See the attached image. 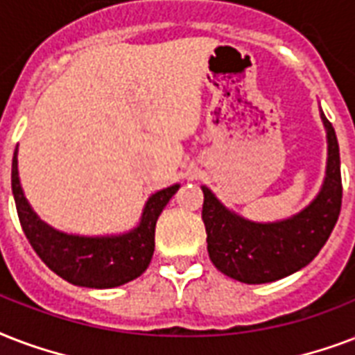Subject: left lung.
<instances>
[{
    "mask_svg": "<svg viewBox=\"0 0 355 355\" xmlns=\"http://www.w3.org/2000/svg\"><path fill=\"white\" fill-rule=\"evenodd\" d=\"M328 131V168L315 202L289 220L255 224L227 211L207 187L202 220L213 265L241 283H268L309 265L334 232L343 203L337 135L322 114Z\"/></svg>",
    "mask_w": 355,
    "mask_h": 355,
    "instance_id": "obj_1",
    "label": "left lung"
}]
</instances>
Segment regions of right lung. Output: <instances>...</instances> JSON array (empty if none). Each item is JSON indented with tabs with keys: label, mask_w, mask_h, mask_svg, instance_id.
<instances>
[{
	"label": "right lung",
	"mask_w": 355,
	"mask_h": 355,
	"mask_svg": "<svg viewBox=\"0 0 355 355\" xmlns=\"http://www.w3.org/2000/svg\"><path fill=\"white\" fill-rule=\"evenodd\" d=\"M18 148L12 157V194L21 230L37 255L66 282L79 287L109 289L139 277L152 261L155 224L180 185L155 192L148 200L140 226L120 237H78L55 232L29 207L18 180Z\"/></svg>",
	"instance_id": "obj_1"
}]
</instances>
